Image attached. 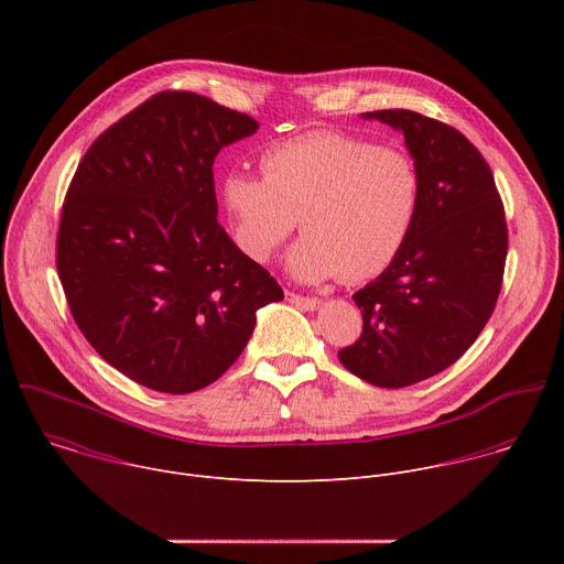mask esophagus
<instances>
[{"mask_svg":"<svg viewBox=\"0 0 564 564\" xmlns=\"http://www.w3.org/2000/svg\"><path fill=\"white\" fill-rule=\"evenodd\" d=\"M285 301L292 303V305H296L299 310H307V312H312V310L318 307V301H316V299L301 296V294H294V292H285Z\"/></svg>","mask_w":564,"mask_h":564,"instance_id":"34e87169","label":"esophagus"}]
</instances>
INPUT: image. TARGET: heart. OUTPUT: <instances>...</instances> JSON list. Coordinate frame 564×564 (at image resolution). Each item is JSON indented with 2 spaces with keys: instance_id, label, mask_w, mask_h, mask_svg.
Masks as SVG:
<instances>
[{
  "instance_id": "obj_1",
  "label": "heart",
  "mask_w": 564,
  "mask_h": 564,
  "mask_svg": "<svg viewBox=\"0 0 564 564\" xmlns=\"http://www.w3.org/2000/svg\"><path fill=\"white\" fill-rule=\"evenodd\" d=\"M263 178L231 172L223 205L236 248L265 263L296 227L288 272L301 283L381 274L404 248L422 205L411 153L344 131H307L261 153Z\"/></svg>"
}]
</instances>
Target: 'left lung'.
Returning <instances> with one entry per match:
<instances>
[{"label":"left lung","instance_id":"left-lung-1","mask_svg":"<svg viewBox=\"0 0 564 564\" xmlns=\"http://www.w3.org/2000/svg\"><path fill=\"white\" fill-rule=\"evenodd\" d=\"M361 118L404 135L422 205L397 259L352 294L364 333L339 359L372 386L404 388L455 364L487 326L502 288L507 220L487 160L457 129L409 109Z\"/></svg>","mask_w":564,"mask_h":564}]
</instances>
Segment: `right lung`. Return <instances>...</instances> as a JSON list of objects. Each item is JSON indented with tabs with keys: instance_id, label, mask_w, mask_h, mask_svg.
Listing matches in <instances>:
<instances>
[{
	"instance_id": "obj_1",
	"label": "right lung",
	"mask_w": 564,
	"mask_h": 564,
	"mask_svg": "<svg viewBox=\"0 0 564 564\" xmlns=\"http://www.w3.org/2000/svg\"><path fill=\"white\" fill-rule=\"evenodd\" d=\"M259 122L189 91H163L109 127L70 181L57 274L96 352L170 394L216 381L281 285L218 223L214 160Z\"/></svg>"
}]
</instances>
